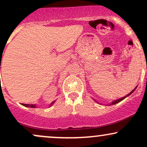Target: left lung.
<instances>
[{
  "mask_svg": "<svg viewBox=\"0 0 147 147\" xmlns=\"http://www.w3.org/2000/svg\"><path fill=\"white\" fill-rule=\"evenodd\" d=\"M136 88H135L134 89V90H132V91H131V92H130V93L129 94H128V95H126L125 96V97H122V98H120V99H117V100H115V101H114V102H113L112 103H111V105H113V104H117V103H118V102H121V101H122L123 100V99H124V98H126V97H128V96H129V95H131V93H132V92H133V91H134L135 90H136Z\"/></svg>",
  "mask_w": 147,
  "mask_h": 147,
  "instance_id": "1",
  "label": "left lung"
}]
</instances>
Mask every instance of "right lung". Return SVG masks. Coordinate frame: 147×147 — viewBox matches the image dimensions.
Segmentation results:
<instances>
[{"instance_id": "obj_1", "label": "right lung", "mask_w": 147, "mask_h": 147, "mask_svg": "<svg viewBox=\"0 0 147 147\" xmlns=\"http://www.w3.org/2000/svg\"><path fill=\"white\" fill-rule=\"evenodd\" d=\"M0 69H1V65H0ZM53 102L52 103H51V105L54 104ZM23 106H26V107H30V108H36V105H34V104H23Z\"/></svg>"}]
</instances>
